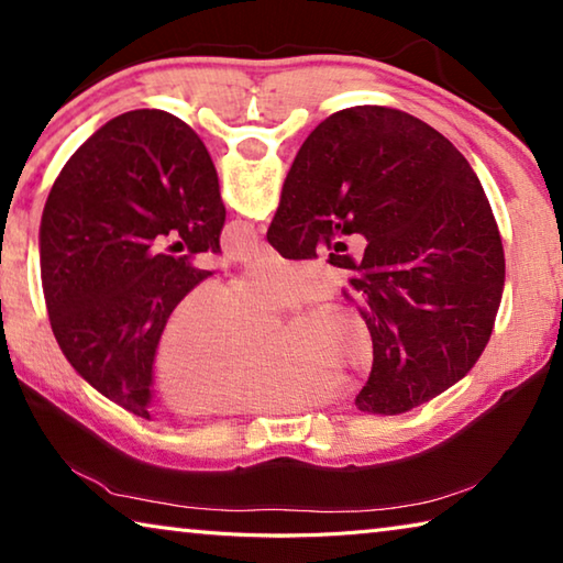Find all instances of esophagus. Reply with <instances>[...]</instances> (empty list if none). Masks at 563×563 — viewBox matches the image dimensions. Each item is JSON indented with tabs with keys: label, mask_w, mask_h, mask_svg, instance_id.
<instances>
[{
	"label": "esophagus",
	"mask_w": 563,
	"mask_h": 563,
	"mask_svg": "<svg viewBox=\"0 0 563 563\" xmlns=\"http://www.w3.org/2000/svg\"><path fill=\"white\" fill-rule=\"evenodd\" d=\"M275 251L268 245V243H258V247H255V258L263 261V258H273Z\"/></svg>",
	"instance_id": "obj_1"
}]
</instances>
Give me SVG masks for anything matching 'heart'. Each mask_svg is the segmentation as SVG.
Segmentation results:
<instances>
[{"label": "heart", "instance_id": "1", "mask_svg": "<svg viewBox=\"0 0 563 563\" xmlns=\"http://www.w3.org/2000/svg\"><path fill=\"white\" fill-rule=\"evenodd\" d=\"M330 292L316 263L263 258L218 295L180 298L158 330L151 375L176 415L298 412L373 369V338L362 320L322 305L292 322L283 342L265 322Z\"/></svg>", "mask_w": 563, "mask_h": 563}]
</instances>
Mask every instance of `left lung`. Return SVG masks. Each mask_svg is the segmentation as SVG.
<instances>
[{"label": "left lung", "mask_w": 563, "mask_h": 563, "mask_svg": "<svg viewBox=\"0 0 563 563\" xmlns=\"http://www.w3.org/2000/svg\"><path fill=\"white\" fill-rule=\"evenodd\" d=\"M225 208L198 133L158 109L126 111L66 161L40 225L42 288L64 357L111 402L148 419L151 357L170 308L221 253ZM178 234L158 252L155 238Z\"/></svg>", "instance_id": "left-lung-1"}]
</instances>
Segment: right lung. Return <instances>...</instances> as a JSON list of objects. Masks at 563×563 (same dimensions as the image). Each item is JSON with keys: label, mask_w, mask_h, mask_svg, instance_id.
<instances>
[{"label": "right lung", "mask_w": 563, "mask_h": 563, "mask_svg": "<svg viewBox=\"0 0 563 563\" xmlns=\"http://www.w3.org/2000/svg\"><path fill=\"white\" fill-rule=\"evenodd\" d=\"M365 235L342 295L373 338V373L355 405L402 415L460 383L492 338L504 247L466 158L405 111L352 107L305 139L283 184L268 243L316 258L335 233ZM332 258V253H330Z\"/></svg>", "instance_id": "obj_1"}]
</instances>
